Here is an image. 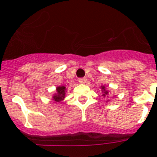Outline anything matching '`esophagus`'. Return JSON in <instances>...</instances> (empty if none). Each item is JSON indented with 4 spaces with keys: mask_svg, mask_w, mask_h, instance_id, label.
Listing matches in <instances>:
<instances>
[{
    "mask_svg": "<svg viewBox=\"0 0 157 157\" xmlns=\"http://www.w3.org/2000/svg\"><path fill=\"white\" fill-rule=\"evenodd\" d=\"M78 82H79L80 83H82V84H84V83L86 82V78H78Z\"/></svg>",
    "mask_w": 157,
    "mask_h": 157,
    "instance_id": "34e87169",
    "label": "esophagus"
}]
</instances>
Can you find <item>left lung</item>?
<instances>
[{
    "label": "left lung",
    "mask_w": 157,
    "mask_h": 157,
    "mask_svg": "<svg viewBox=\"0 0 157 157\" xmlns=\"http://www.w3.org/2000/svg\"><path fill=\"white\" fill-rule=\"evenodd\" d=\"M105 88V86H101V89H102V97H104V98H105V97L109 95V92Z\"/></svg>",
    "instance_id": "8db88e82"
}]
</instances>
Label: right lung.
<instances>
[{
	"label": "right lung",
	"instance_id": "add662e5",
	"mask_svg": "<svg viewBox=\"0 0 157 157\" xmlns=\"http://www.w3.org/2000/svg\"><path fill=\"white\" fill-rule=\"evenodd\" d=\"M65 90L66 88L64 86H59L56 88L57 94H56L53 96V100L56 101H60L65 98Z\"/></svg>",
	"mask_w": 157,
	"mask_h": 157
}]
</instances>
